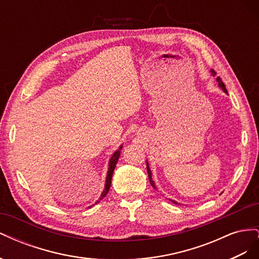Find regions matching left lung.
<instances>
[{"mask_svg":"<svg viewBox=\"0 0 259 259\" xmlns=\"http://www.w3.org/2000/svg\"><path fill=\"white\" fill-rule=\"evenodd\" d=\"M210 73H211V75L213 76H215L216 75V72L214 71L213 69L210 70ZM216 81L218 82V85H219V88H221L225 93H227V90H226V86H225V84H224V82L222 81V79L219 76H217L216 77ZM147 171H148V177H149V182H150V184H151V186L154 188L155 189V185H154V182L152 180V177H151V170H150V167H149V164H148V162H147ZM174 203H176L175 201H173Z\"/></svg>","mask_w":259,"mask_h":259,"instance_id":"obj_1","label":"left lung"}]
</instances>
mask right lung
<instances>
[{
	"label": "right lung",
	"instance_id": "right-lung-1",
	"mask_svg": "<svg viewBox=\"0 0 259 259\" xmlns=\"http://www.w3.org/2000/svg\"><path fill=\"white\" fill-rule=\"evenodd\" d=\"M122 147H123V146H120V148L117 149V150L112 154L110 161H109V167H108V174H107V178H106L105 189H104L103 193H101V195H100V198L97 200V202L95 203V204H97L98 202H100L101 200H103V199L106 197V195H107L109 189H110L111 179H112V175H113V170H114V168H115V165H116L117 161H119L120 154H121V150H122Z\"/></svg>",
	"mask_w": 259,
	"mask_h": 259
}]
</instances>
